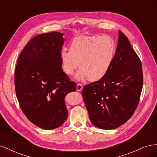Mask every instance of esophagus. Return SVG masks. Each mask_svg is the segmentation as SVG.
<instances>
[{"label": "esophagus", "instance_id": "1", "mask_svg": "<svg viewBox=\"0 0 157 157\" xmlns=\"http://www.w3.org/2000/svg\"><path fill=\"white\" fill-rule=\"evenodd\" d=\"M82 88H83V86L81 84H77V91H78V92L82 91Z\"/></svg>", "mask_w": 157, "mask_h": 157}]
</instances>
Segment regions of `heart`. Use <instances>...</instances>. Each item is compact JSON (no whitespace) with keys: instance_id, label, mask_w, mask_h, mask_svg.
<instances>
[{"instance_id":"b5f03b06","label":"heart","mask_w":157,"mask_h":157,"mask_svg":"<svg viewBox=\"0 0 157 157\" xmlns=\"http://www.w3.org/2000/svg\"><path fill=\"white\" fill-rule=\"evenodd\" d=\"M115 43L110 36H78L69 45V52H59L61 68L67 75H72L78 64L75 76L78 80L87 77L94 82L103 78L111 67L115 56Z\"/></svg>"}]
</instances>
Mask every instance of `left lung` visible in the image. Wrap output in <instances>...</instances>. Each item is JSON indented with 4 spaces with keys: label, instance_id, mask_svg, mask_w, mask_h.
<instances>
[{
    "label": "left lung",
    "instance_id": "left-lung-1",
    "mask_svg": "<svg viewBox=\"0 0 157 157\" xmlns=\"http://www.w3.org/2000/svg\"><path fill=\"white\" fill-rule=\"evenodd\" d=\"M142 86L141 61L128 38L119 31L115 59L109 72L82 90L90 121L103 130L124 124L138 105Z\"/></svg>",
    "mask_w": 157,
    "mask_h": 157
}]
</instances>
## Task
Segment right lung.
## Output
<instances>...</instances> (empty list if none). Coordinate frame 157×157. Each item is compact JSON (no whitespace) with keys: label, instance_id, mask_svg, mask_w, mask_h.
Wrapping results in <instances>:
<instances>
[{"label":"right lung","instance_id":"1","mask_svg":"<svg viewBox=\"0 0 157 157\" xmlns=\"http://www.w3.org/2000/svg\"><path fill=\"white\" fill-rule=\"evenodd\" d=\"M63 36L51 32L35 36L21 52L15 71L16 96L23 113L45 130L55 129L67 120L65 98L77 88L61 69Z\"/></svg>","mask_w":157,"mask_h":157}]
</instances>
